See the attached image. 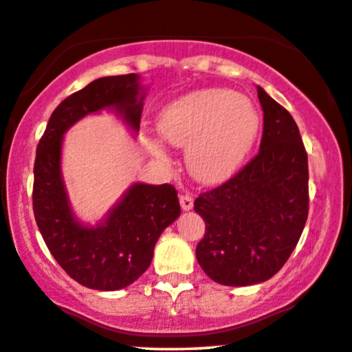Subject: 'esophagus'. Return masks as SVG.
Instances as JSON below:
<instances>
[{
  "mask_svg": "<svg viewBox=\"0 0 352 352\" xmlns=\"http://www.w3.org/2000/svg\"><path fill=\"white\" fill-rule=\"evenodd\" d=\"M180 206L184 211H190L191 208H193V198L190 197V195H182L180 197Z\"/></svg>",
  "mask_w": 352,
  "mask_h": 352,
  "instance_id": "esophagus-1",
  "label": "esophagus"
}]
</instances>
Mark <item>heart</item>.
I'll return each mask as SVG.
<instances>
[{
    "instance_id": "heart-1",
    "label": "heart",
    "mask_w": 352,
    "mask_h": 352,
    "mask_svg": "<svg viewBox=\"0 0 352 352\" xmlns=\"http://www.w3.org/2000/svg\"><path fill=\"white\" fill-rule=\"evenodd\" d=\"M260 124L256 105L229 89L190 92L167 104L157 117L159 135L175 148H186V167L204 184L229 179L242 166ZM149 151L157 161H167L159 140H149Z\"/></svg>"
}]
</instances>
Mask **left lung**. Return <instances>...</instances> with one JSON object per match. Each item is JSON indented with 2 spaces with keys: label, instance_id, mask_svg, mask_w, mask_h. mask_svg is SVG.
<instances>
[{
  "label": "left lung",
  "instance_id": "obj_1",
  "mask_svg": "<svg viewBox=\"0 0 352 352\" xmlns=\"http://www.w3.org/2000/svg\"><path fill=\"white\" fill-rule=\"evenodd\" d=\"M263 109L260 153L237 175L195 199L206 222L197 260L224 286L265 283L294 252L309 216V166L299 128L256 87Z\"/></svg>",
  "mask_w": 352,
  "mask_h": 352
}]
</instances>
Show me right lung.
I'll list each match as a JSON object with an SVG mask.
<instances>
[{"mask_svg":"<svg viewBox=\"0 0 352 352\" xmlns=\"http://www.w3.org/2000/svg\"><path fill=\"white\" fill-rule=\"evenodd\" d=\"M146 97L138 74L99 78L56 107L37 146L34 216L48 250L74 281L97 291L130 286L149 268L157 239L180 216L172 185L133 184L96 224L79 221L69 203L61 153L63 136L92 113L110 110L138 133Z\"/></svg>","mask_w":352,"mask_h":352,"instance_id":"1","label":"right lung"}]
</instances>
